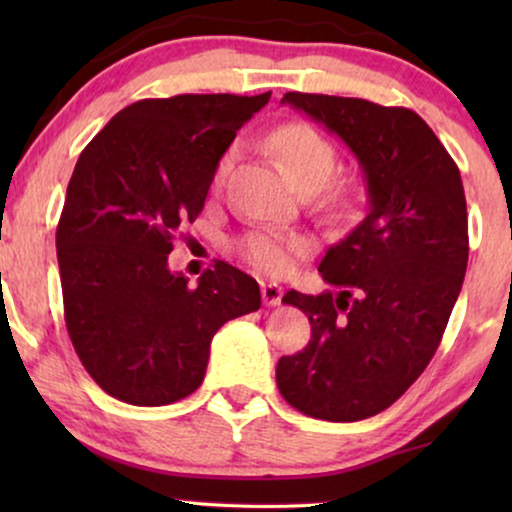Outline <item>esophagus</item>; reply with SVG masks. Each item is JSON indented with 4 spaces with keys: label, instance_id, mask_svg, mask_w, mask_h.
Listing matches in <instances>:
<instances>
[{
    "label": "esophagus",
    "instance_id": "1",
    "mask_svg": "<svg viewBox=\"0 0 512 512\" xmlns=\"http://www.w3.org/2000/svg\"><path fill=\"white\" fill-rule=\"evenodd\" d=\"M261 296H263V303H265V305L275 307V305L282 303L284 289H282V286H279V284H272V282L261 284Z\"/></svg>",
    "mask_w": 512,
    "mask_h": 512
}]
</instances>
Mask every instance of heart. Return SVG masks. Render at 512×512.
<instances>
[{
	"label": "heart",
	"instance_id": "b5f03b06",
	"mask_svg": "<svg viewBox=\"0 0 512 512\" xmlns=\"http://www.w3.org/2000/svg\"><path fill=\"white\" fill-rule=\"evenodd\" d=\"M270 149L284 160L293 184L298 188H312L319 191L331 181L335 165H338V153L335 146L321 135L317 128L307 123H286L277 128L268 137ZM235 151H228L219 160L214 172V186H221L233 167ZM331 200L335 205H347L349 188L333 186ZM237 251L251 268L265 272V275H284L291 270L293 261L307 251V242L300 235L289 233H270V230H251L237 240Z\"/></svg>",
	"mask_w": 512,
	"mask_h": 512
}]
</instances>
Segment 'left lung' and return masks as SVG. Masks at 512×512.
Instances as JSON below:
<instances>
[{
  "label": "left lung",
  "mask_w": 512,
  "mask_h": 512,
  "mask_svg": "<svg viewBox=\"0 0 512 512\" xmlns=\"http://www.w3.org/2000/svg\"><path fill=\"white\" fill-rule=\"evenodd\" d=\"M359 160L368 214L319 265L340 293L289 291L312 324L303 352L282 356L286 403L326 422L387 410L424 373L457 303L468 263L459 167L415 111L359 97L286 93Z\"/></svg>",
  "instance_id": "8db88e82"
}]
</instances>
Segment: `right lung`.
<instances>
[{"label": "right lung", "instance_id": "1", "mask_svg": "<svg viewBox=\"0 0 512 512\" xmlns=\"http://www.w3.org/2000/svg\"><path fill=\"white\" fill-rule=\"evenodd\" d=\"M268 100H139L76 160L55 233L65 321L83 368L118 401L153 408L193 394L214 333L261 307L247 272L219 261L188 286L167 254L205 207L237 130Z\"/></svg>", "mask_w": 512, "mask_h": 512}]
</instances>
